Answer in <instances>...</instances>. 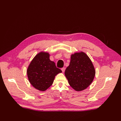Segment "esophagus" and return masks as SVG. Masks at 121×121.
I'll return each instance as SVG.
<instances>
[{"instance_id": "1", "label": "esophagus", "mask_w": 121, "mask_h": 121, "mask_svg": "<svg viewBox=\"0 0 121 121\" xmlns=\"http://www.w3.org/2000/svg\"><path fill=\"white\" fill-rule=\"evenodd\" d=\"M65 68H63L61 69V71H62V72L64 73L65 71Z\"/></svg>"}]
</instances>
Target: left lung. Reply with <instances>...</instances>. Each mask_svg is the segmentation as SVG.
Segmentation results:
<instances>
[{
    "label": "left lung",
    "instance_id": "1",
    "mask_svg": "<svg viewBox=\"0 0 121 121\" xmlns=\"http://www.w3.org/2000/svg\"><path fill=\"white\" fill-rule=\"evenodd\" d=\"M69 85L77 91L85 90L93 81L95 69L90 58L83 52L71 54L65 72Z\"/></svg>",
    "mask_w": 121,
    "mask_h": 121
}]
</instances>
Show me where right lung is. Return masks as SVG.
<instances>
[{
    "label": "right lung",
    "instance_id": "right-lung-1",
    "mask_svg": "<svg viewBox=\"0 0 121 121\" xmlns=\"http://www.w3.org/2000/svg\"><path fill=\"white\" fill-rule=\"evenodd\" d=\"M50 54L39 52L33 58L27 70L29 81L35 88L45 91L52 85L55 77L62 72L54 62L49 59Z\"/></svg>",
    "mask_w": 121,
    "mask_h": 121
}]
</instances>
